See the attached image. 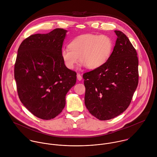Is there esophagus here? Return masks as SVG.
<instances>
[{
    "instance_id": "34e87169",
    "label": "esophagus",
    "mask_w": 157,
    "mask_h": 157,
    "mask_svg": "<svg viewBox=\"0 0 157 157\" xmlns=\"http://www.w3.org/2000/svg\"><path fill=\"white\" fill-rule=\"evenodd\" d=\"M77 79H78V80H79V81L82 80V76H81V75L79 73H78V74H77Z\"/></svg>"
}]
</instances>
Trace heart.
I'll use <instances>...</instances> for the list:
<instances>
[{
    "instance_id": "b5f03b06",
    "label": "heart",
    "mask_w": 157,
    "mask_h": 157,
    "mask_svg": "<svg viewBox=\"0 0 157 157\" xmlns=\"http://www.w3.org/2000/svg\"><path fill=\"white\" fill-rule=\"evenodd\" d=\"M67 47L61 51V57L65 66L73 69L79 60L81 65L90 70H96L104 65L110 58L114 43L106 35L86 34L73 39Z\"/></svg>"
}]
</instances>
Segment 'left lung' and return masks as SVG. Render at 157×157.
<instances>
[{
    "label": "left lung",
    "instance_id": "8db88e82",
    "mask_svg": "<svg viewBox=\"0 0 157 157\" xmlns=\"http://www.w3.org/2000/svg\"><path fill=\"white\" fill-rule=\"evenodd\" d=\"M114 32L117 38L108 62L83 75L86 106L101 121L113 119L124 112L138 84L136 51L122 32Z\"/></svg>",
    "mask_w": 157,
    "mask_h": 157
}]
</instances>
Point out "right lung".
<instances>
[{"instance_id": "right-lung-1", "label": "right lung", "mask_w": 157, "mask_h": 157, "mask_svg": "<svg viewBox=\"0 0 157 157\" xmlns=\"http://www.w3.org/2000/svg\"><path fill=\"white\" fill-rule=\"evenodd\" d=\"M68 31L30 35L20 44L14 65L19 98L32 114L50 120L65 106V97L75 85L76 73L67 68L61 51Z\"/></svg>"}]
</instances>
